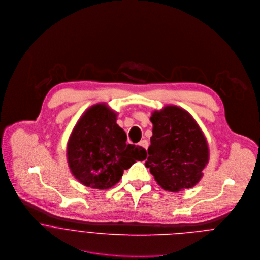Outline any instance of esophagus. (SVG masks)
I'll return each instance as SVG.
<instances>
[{"label": "esophagus", "mask_w": 260, "mask_h": 260, "mask_svg": "<svg viewBox=\"0 0 260 260\" xmlns=\"http://www.w3.org/2000/svg\"><path fill=\"white\" fill-rule=\"evenodd\" d=\"M139 145H140V146H142L143 148L147 149V148H148V141H147V140H145V139H144V140H141V141L139 142Z\"/></svg>", "instance_id": "esophagus-1"}]
</instances>
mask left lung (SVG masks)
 <instances>
[{
    "label": "left lung",
    "mask_w": 260,
    "mask_h": 260,
    "mask_svg": "<svg viewBox=\"0 0 260 260\" xmlns=\"http://www.w3.org/2000/svg\"><path fill=\"white\" fill-rule=\"evenodd\" d=\"M150 121L153 135L145 167L166 190L192 187L209 161L208 144L200 127L186 111L175 106L154 112Z\"/></svg>",
    "instance_id": "obj_1"
}]
</instances>
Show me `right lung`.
Wrapping results in <instances>:
<instances>
[{
    "label": "right lung",
    "mask_w": 260,
    "mask_h": 260,
    "mask_svg": "<svg viewBox=\"0 0 260 260\" xmlns=\"http://www.w3.org/2000/svg\"><path fill=\"white\" fill-rule=\"evenodd\" d=\"M117 115L103 104L89 108L76 125L68 143L71 171L86 186L107 189L125 170L146 158V150L127 144V135L116 123Z\"/></svg>",
    "instance_id": "1"
}]
</instances>
